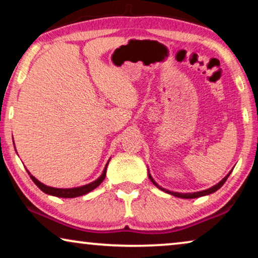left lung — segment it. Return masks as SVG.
Here are the masks:
<instances>
[{
  "instance_id": "8db88e82",
  "label": "left lung",
  "mask_w": 258,
  "mask_h": 258,
  "mask_svg": "<svg viewBox=\"0 0 258 258\" xmlns=\"http://www.w3.org/2000/svg\"><path fill=\"white\" fill-rule=\"evenodd\" d=\"M231 171L232 170H230V172H229V174L225 176V177L222 179V181H220L217 183V184H215L214 186H211V188H209V189H206V190H202V191H196V192H177V191H170V190H167V189H164V188H162L161 185H158L156 182H155V179L153 178V176L150 175V172H149V169H148V175H149V178H150V181L153 182V184L154 185H156L158 189H161L162 191H164V192H168V194H170V195H172V196H175V197H179V199H197V197H202V196H206V195H210V194H213V192H215V191H217L218 189L221 188L222 185L224 184L225 183V181H227V178L229 177V175L231 174Z\"/></svg>"
}]
</instances>
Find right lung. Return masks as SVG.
<instances>
[{
  "label": "right lung",
  "mask_w": 258,
  "mask_h": 258,
  "mask_svg": "<svg viewBox=\"0 0 258 258\" xmlns=\"http://www.w3.org/2000/svg\"><path fill=\"white\" fill-rule=\"evenodd\" d=\"M109 161H110V160H109ZM109 161L107 162V164H105V167L103 169V171H102V174H101L100 177H98L97 179H95V181H93V182L88 183V184H84V185H81V186H76V188H52V186L45 185L42 182L38 181L37 178H35L34 176L30 174L29 170H27V171H28V174L30 175V178L33 179V182L43 192L48 194V195L56 196V197H62V199H74V197L83 196V195H86V194H88V192L93 191L95 188H97V186L100 185L102 182H103V179L105 178V172H107V167H108V164H109Z\"/></svg>",
  "instance_id": "add662e5"
}]
</instances>
